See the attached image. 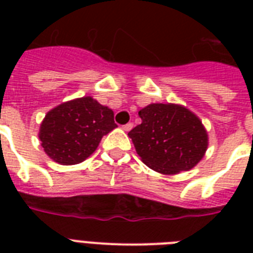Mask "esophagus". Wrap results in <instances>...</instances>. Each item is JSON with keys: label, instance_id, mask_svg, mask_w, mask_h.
I'll use <instances>...</instances> for the list:
<instances>
[{"label": "esophagus", "instance_id": "1", "mask_svg": "<svg viewBox=\"0 0 253 253\" xmlns=\"http://www.w3.org/2000/svg\"><path fill=\"white\" fill-rule=\"evenodd\" d=\"M132 127H134V123H126V125H123V127H122V128H123V130H125V131H130L131 130V128H132Z\"/></svg>", "mask_w": 253, "mask_h": 253}]
</instances>
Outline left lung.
I'll return each instance as SVG.
<instances>
[{
  "instance_id": "left-lung-1",
  "label": "left lung",
  "mask_w": 253,
  "mask_h": 253,
  "mask_svg": "<svg viewBox=\"0 0 253 253\" xmlns=\"http://www.w3.org/2000/svg\"><path fill=\"white\" fill-rule=\"evenodd\" d=\"M142 123L128 132L143 163L156 172L189 170L204 158L208 134L192 111L172 103H152L139 111Z\"/></svg>"
}]
</instances>
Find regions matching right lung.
<instances>
[{
	"mask_svg": "<svg viewBox=\"0 0 253 253\" xmlns=\"http://www.w3.org/2000/svg\"><path fill=\"white\" fill-rule=\"evenodd\" d=\"M114 113L91 97L61 103L47 113L39 139L49 158L63 166L84 162L103 135L114 130Z\"/></svg>",
	"mask_w": 253,
	"mask_h": 253,
	"instance_id": "right-lung-1",
	"label": "right lung"
}]
</instances>
